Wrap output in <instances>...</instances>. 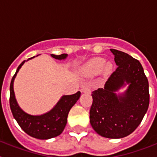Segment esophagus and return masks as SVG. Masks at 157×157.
Wrapping results in <instances>:
<instances>
[{"mask_svg":"<svg viewBox=\"0 0 157 157\" xmlns=\"http://www.w3.org/2000/svg\"><path fill=\"white\" fill-rule=\"evenodd\" d=\"M81 91L82 93H87V94H90V93L91 92V89L88 86H85L82 88Z\"/></svg>","mask_w":157,"mask_h":157,"instance_id":"34e87169","label":"esophagus"}]
</instances>
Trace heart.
Returning <instances> with one entry per match:
<instances>
[{"instance_id": "obj_1", "label": "heart", "mask_w": 157, "mask_h": 157, "mask_svg": "<svg viewBox=\"0 0 157 157\" xmlns=\"http://www.w3.org/2000/svg\"><path fill=\"white\" fill-rule=\"evenodd\" d=\"M104 66H105V68L103 67ZM103 68H105V71L106 72H109L112 70V63H105V59L97 57L90 59L86 64L84 71H85V72H86L87 74L94 75H98V73H100Z\"/></svg>"}]
</instances>
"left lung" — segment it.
<instances>
[{
  "mask_svg": "<svg viewBox=\"0 0 157 157\" xmlns=\"http://www.w3.org/2000/svg\"><path fill=\"white\" fill-rule=\"evenodd\" d=\"M117 68L103 88L92 93L90 121L102 137L121 138L134 132L139 126L149 105V82L138 59L126 52L111 48ZM127 84L121 94L115 92Z\"/></svg>",
  "mask_w": 157,
  "mask_h": 157,
  "instance_id": "left-lung-1",
  "label": "left lung"
}]
</instances>
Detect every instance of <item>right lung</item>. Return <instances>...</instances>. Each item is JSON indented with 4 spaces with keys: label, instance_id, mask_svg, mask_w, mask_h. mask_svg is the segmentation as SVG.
Here are the masks:
<instances>
[{
    "label": "right lung",
    "instance_id": "right-lung-1",
    "mask_svg": "<svg viewBox=\"0 0 157 157\" xmlns=\"http://www.w3.org/2000/svg\"><path fill=\"white\" fill-rule=\"evenodd\" d=\"M51 56L56 59H64L67 56V54L54 55L51 54ZM29 58V59L34 58ZM27 59V60H29ZM26 60L22 62L18 67L16 74L12 77L10 84V98L9 104L13 117L17 121L19 127L23 129L25 133L33 138L37 139L46 140L55 138L63 132V129L67 124V116L72 106L79 99L81 93L78 91L72 95L63 96L55 106L49 112L41 116H32L23 112L18 105L15 97L13 90L14 79L17 75L20 67L23 65Z\"/></svg>",
    "mask_w": 157,
    "mask_h": 157
}]
</instances>
